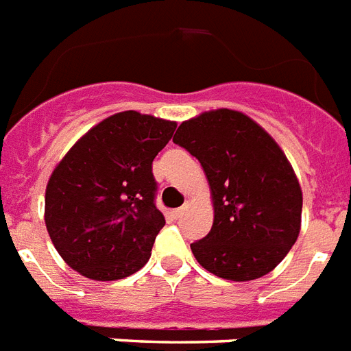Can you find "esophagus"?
Returning a JSON list of instances; mask_svg holds the SVG:
<instances>
[{
  "label": "esophagus",
  "instance_id": "1",
  "mask_svg": "<svg viewBox=\"0 0 351 351\" xmlns=\"http://www.w3.org/2000/svg\"><path fill=\"white\" fill-rule=\"evenodd\" d=\"M184 208H176V210H170V215H172L173 219H179L181 215H183Z\"/></svg>",
  "mask_w": 351,
  "mask_h": 351
}]
</instances>
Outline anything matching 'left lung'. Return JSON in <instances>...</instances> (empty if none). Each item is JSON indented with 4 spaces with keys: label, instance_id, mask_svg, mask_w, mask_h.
I'll return each instance as SVG.
<instances>
[{
    "label": "left lung",
    "instance_id": "8db88e82",
    "mask_svg": "<svg viewBox=\"0 0 351 351\" xmlns=\"http://www.w3.org/2000/svg\"><path fill=\"white\" fill-rule=\"evenodd\" d=\"M173 143L199 159L210 184L212 230L190 245L199 265L235 282L270 274L301 232L302 190L282 148L230 108L183 121Z\"/></svg>",
    "mask_w": 351,
    "mask_h": 351
}]
</instances>
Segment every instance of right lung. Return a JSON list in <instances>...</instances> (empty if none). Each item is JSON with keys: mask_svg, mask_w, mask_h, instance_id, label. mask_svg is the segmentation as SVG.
<instances>
[{"mask_svg": "<svg viewBox=\"0 0 351 351\" xmlns=\"http://www.w3.org/2000/svg\"><path fill=\"white\" fill-rule=\"evenodd\" d=\"M176 121L117 112L83 134L52 170L45 224L66 265L94 281H117L147 265L165 215L154 204V158Z\"/></svg>", "mask_w": 351, "mask_h": 351, "instance_id": "obj_1", "label": "right lung"}]
</instances>
